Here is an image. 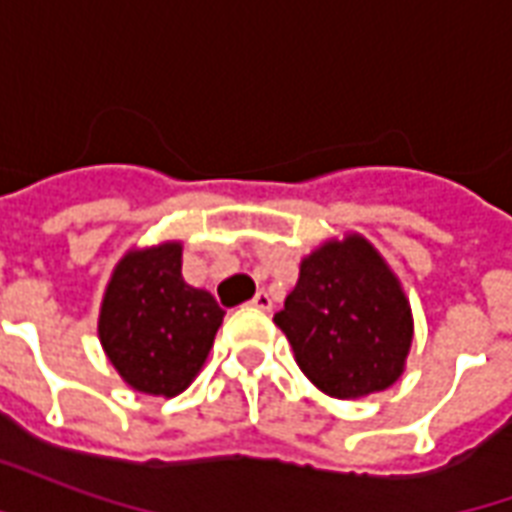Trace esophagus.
Instances as JSON below:
<instances>
[{"label":"esophagus","instance_id":"34e87169","mask_svg":"<svg viewBox=\"0 0 512 512\" xmlns=\"http://www.w3.org/2000/svg\"><path fill=\"white\" fill-rule=\"evenodd\" d=\"M252 307H257V310H263V312L271 310V296H268L266 290H257L255 299H252Z\"/></svg>","mask_w":512,"mask_h":512}]
</instances>
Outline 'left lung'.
Instances as JSON below:
<instances>
[{"label":"left lung","instance_id":"8db88e82","mask_svg":"<svg viewBox=\"0 0 512 512\" xmlns=\"http://www.w3.org/2000/svg\"><path fill=\"white\" fill-rule=\"evenodd\" d=\"M301 373L340 400L384 392L403 376L414 337L400 279L359 233L301 260L299 282L274 315Z\"/></svg>","mask_w":512,"mask_h":512}]
</instances>
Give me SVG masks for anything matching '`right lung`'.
Segmentation results:
<instances>
[{"mask_svg": "<svg viewBox=\"0 0 512 512\" xmlns=\"http://www.w3.org/2000/svg\"><path fill=\"white\" fill-rule=\"evenodd\" d=\"M178 241L131 249L106 285L98 337L120 378L136 392L175 397L208 359L224 310L180 274Z\"/></svg>", "mask_w": 512, "mask_h": 512, "instance_id": "right-lung-1", "label": "right lung"}]
</instances>
